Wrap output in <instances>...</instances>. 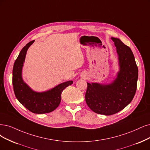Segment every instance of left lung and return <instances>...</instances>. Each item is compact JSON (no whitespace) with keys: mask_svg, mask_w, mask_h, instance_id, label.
Segmentation results:
<instances>
[{"mask_svg":"<svg viewBox=\"0 0 150 150\" xmlns=\"http://www.w3.org/2000/svg\"><path fill=\"white\" fill-rule=\"evenodd\" d=\"M118 55L119 71L110 84L87 83L85 101L93 112L112 115L124 109L134 98L137 90L138 70L130 48L119 39L111 38Z\"/></svg>","mask_w":150,"mask_h":150,"instance_id":"1","label":"left lung"}]
</instances>
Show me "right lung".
<instances>
[{"label":"right lung","mask_w":150,"mask_h":150,"mask_svg":"<svg viewBox=\"0 0 150 150\" xmlns=\"http://www.w3.org/2000/svg\"><path fill=\"white\" fill-rule=\"evenodd\" d=\"M34 41H30L24 46L15 60L13 68L12 83L15 96L23 106L33 113L46 114L53 111L59 106L62 91L73 83V81L62 83L51 90L41 93L32 90L25 83L22 79V68L27 50Z\"/></svg>","instance_id":"1"}]
</instances>
